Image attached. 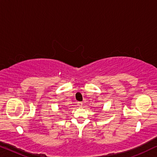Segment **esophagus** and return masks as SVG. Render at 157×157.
Returning a JSON list of instances; mask_svg holds the SVG:
<instances>
[{
    "label": "esophagus",
    "instance_id": "34e87169",
    "mask_svg": "<svg viewBox=\"0 0 157 157\" xmlns=\"http://www.w3.org/2000/svg\"><path fill=\"white\" fill-rule=\"evenodd\" d=\"M77 104H78V106H82V105H83V103L82 102H78V103H77Z\"/></svg>",
    "mask_w": 157,
    "mask_h": 157
}]
</instances>
